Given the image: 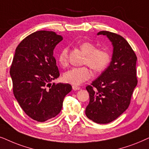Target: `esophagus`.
I'll return each mask as SVG.
<instances>
[{"mask_svg":"<svg viewBox=\"0 0 149 149\" xmlns=\"http://www.w3.org/2000/svg\"><path fill=\"white\" fill-rule=\"evenodd\" d=\"M72 88H73V90H74V91H78V90H80V87L76 86V85H73Z\"/></svg>","mask_w":149,"mask_h":149,"instance_id":"esophagus-1","label":"esophagus"}]
</instances>
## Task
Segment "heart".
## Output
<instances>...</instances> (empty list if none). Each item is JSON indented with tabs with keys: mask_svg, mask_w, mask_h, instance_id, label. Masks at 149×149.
<instances>
[{
	"mask_svg": "<svg viewBox=\"0 0 149 149\" xmlns=\"http://www.w3.org/2000/svg\"><path fill=\"white\" fill-rule=\"evenodd\" d=\"M80 47L86 54L84 63L88 65L95 71H101L109 64L110 55L108 51L97 49L93 43L85 41L80 45ZM68 47H64L58 55V61L63 67L68 65ZM91 72L87 67H73L65 73L64 80L66 82L74 85L81 84L91 77Z\"/></svg>",
	"mask_w": 149,
	"mask_h": 149,
	"instance_id": "obj_1",
	"label": "heart"
}]
</instances>
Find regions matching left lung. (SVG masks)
<instances>
[{"label": "left lung", "instance_id": "1", "mask_svg": "<svg viewBox=\"0 0 149 149\" xmlns=\"http://www.w3.org/2000/svg\"><path fill=\"white\" fill-rule=\"evenodd\" d=\"M100 35L106 36L112 43V61L102 74L86 87L90 102L85 113L93 122L107 124L121 115L130 104L138 83L137 57L122 36L109 31H100Z\"/></svg>", "mask_w": 149, "mask_h": 149}]
</instances>
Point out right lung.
<instances>
[{
  "label": "right lung",
  "instance_id": "1",
  "mask_svg": "<svg viewBox=\"0 0 149 149\" xmlns=\"http://www.w3.org/2000/svg\"><path fill=\"white\" fill-rule=\"evenodd\" d=\"M62 40L54 32L39 31L24 39L15 49L10 68L13 94L24 112L37 121L59 114L72 89L69 84L50 83L60 76L53 54Z\"/></svg>",
  "mask_w": 149,
  "mask_h": 149
}]
</instances>
